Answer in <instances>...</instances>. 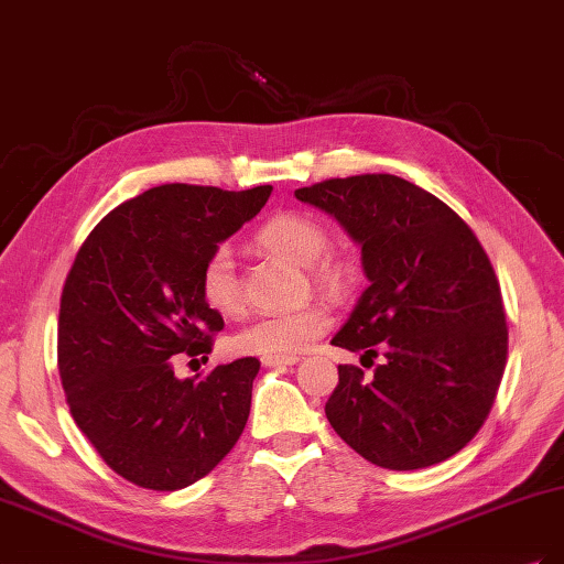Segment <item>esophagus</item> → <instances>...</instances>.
Listing matches in <instances>:
<instances>
[{
  "label": "esophagus",
  "mask_w": 564,
  "mask_h": 564,
  "mask_svg": "<svg viewBox=\"0 0 564 564\" xmlns=\"http://www.w3.org/2000/svg\"><path fill=\"white\" fill-rule=\"evenodd\" d=\"M299 362L296 355H272V357H263L265 367H292Z\"/></svg>",
  "instance_id": "34e87169"
}]
</instances>
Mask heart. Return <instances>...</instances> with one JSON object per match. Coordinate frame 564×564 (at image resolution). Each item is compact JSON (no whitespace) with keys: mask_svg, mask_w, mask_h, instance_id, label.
Masks as SVG:
<instances>
[{"mask_svg":"<svg viewBox=\"0 0 564 564\" xmlns=\"http://www.w3.org/2000/svg\"><path fill=\"white\" fill-rule=\"evenodd\" d=\"M256 242L284 261L305 265L311 278L336 289L350 275L348 263L324 253L329 247V232L311 214L286 212L268 218L256 230ZM199 294L209 308L224 317H237L245 311L240 275L228 245H216L199 270ZM332 313L324 303H305L301 308L256 317L230 338V350L237 355H296L308 350L329 332Z\"/></svg>","mask_w":564,"mask_h":564,"instance_id":"b5f03b06","label":"heart"}]
</instances>
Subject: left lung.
I'll list each match as a JSON object with an SVG mask.
<instances>
[{
	"label": "left lung",
	"mask_w": 564,
	"mask_h": 564,
	"mask_svg": "<svg viewBox=\"0 0 564 564\" xmlns=\"http://www.w3.org/2000/svg\"><path fill=\"white\" fill-rule=\"evenodd\" d=\"M294 195L362 245L369 286L332 344L371 365L386 357L371 379L338 365L324 406L332 429L390 470L454 456L487 421L508 355L501 286L480 240L445 202L392 174L329 178Z\"/></svg>",
	"instance_id": "obj_1"
}]
</instances>
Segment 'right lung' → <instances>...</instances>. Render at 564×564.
Listing matches in <instances>:
<instances>
[{"mask_svg": "<svg viewBox=\"0 0 564 564\" xmlns=\"http://www.w3.org/2000/svg\"><path fill=\"white\" fill-rule=\"evenodd\" d=\"M270 193L150 187L100 220L75 256L58 313L61 383L79 431L133 485H193L245 431L261 362L240 357L178 381L174 355L207 360L224 317L202 301V263Z\"/></svg>", "mask_w": 564, "mask_h": 564, "instance_id": "right-lung-1", "label": "right lung"}]
</instances>
